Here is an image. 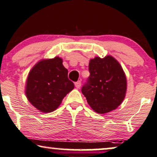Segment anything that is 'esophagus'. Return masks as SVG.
<instances>
[{
    "mask_svg": "<svg viewBox=\"0 0 157 157\" xmlns=\"http://www.w3.org/2000/svg\"><path fill=\"white\" fill-rule=\"evenodd\" d=\"M75 87H76L77 88H80V87H81V82H80V81L79 80V81H77V82H75Z\"/></svg>",
    "mask_w": 157,
    "mask_h": 157,
    "instance_id": "esophagus-1",
    "label": "esophagus"
}]
</instances>
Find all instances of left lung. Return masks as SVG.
<instances>
[{
  "label": "left lung",
  "instance_id": "left-lung-1",
  "mask_svg": "<svg viewBox=\"0 0 157 157\" xmlns=\"http://www.w3.org/2000/svg\"><path fill=\"white\" fill-rule=\"evenodd\" d=\"M90 76L82 88L90 107L99 114L114 110L125 98L127 82L119 62L111 56L95 57L88 65Z\"/></svg>",
  "mask_w": 157,
  "mask_h": 157
}]
</instances>
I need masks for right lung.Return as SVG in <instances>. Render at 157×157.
Wrapping results in <instances>:
<instances>
[{
	"label": "right lung",
	"mask_w": 157,
	"mask_h": 157,
	"mask_svg": "<svg viewBox=\"0 0 157 157\" xmlns=\"http://www.w3.org/2000/svg\"><path fill=\"white\" fill-rule=\"evenodd\" d=\"M74 87L68 79V70L63 67V60L56 56L41 59L33 66L28 73L25 93L38 110L51 113L59 107Z\"/></svg>",
	"instance_id": "right-lung-1"
}]
</instances>
